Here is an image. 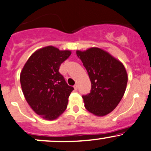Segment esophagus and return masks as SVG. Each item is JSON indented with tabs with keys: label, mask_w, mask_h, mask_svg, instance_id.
Wrapping results in <instances>:
<instances>
[{
	"label": "esophagus",
	"mask_w": 151,
	"mask_h": 151,
	"mask_svg": "<svg viewBox=\"0 0 151 151\" xmlns=\"http://www.w3.org/2000/svg\"><path fill=\"white\" fill-rule=\"evenodd\" d=\"M74 89H75V90H77V88H78V85H77V84H75V85H74Z\"/></svg>",
	"instance_id": "1"
}]
</instances>
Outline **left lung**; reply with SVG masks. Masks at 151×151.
Segmentation results:
<instances>
[{"label":"left lung","mask_w":151,"mask_h":151,"mask_svg":"<svg viewBox=\"0 0 151 151\" xmlns=\"http://www.w3.org/2000/svg\"><path fill=\"white\" fill-rule=\"evenodd\" d=\"M90 79L92 88L82 96L84 107L99 117L107 115L122 100L127 83V74L122 63L103 49L92 47L77 51Z\"/></svg>","instance_id":"1"}]
</instances>
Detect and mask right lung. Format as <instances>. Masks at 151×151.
Returning <instances> with one entry per match:
<instances>
[{"label": "right lung", "mask_w": 151, "mask_h": 151, "mask_svg": "<svg viewBox=\"0 0 151 151\" xmlns=\"http://www.w3.org/2000/svg\"><path fill=\"white\" fill-rule=\"evenodd\" d=\"M71 54V51L53 46L43 47L31 54L21 72L20 82L26 102L45 120H56L67 109L74 88L67 84L59 69Z\"/></svg>", "instance_id": "add662e5"}]
</instances>
